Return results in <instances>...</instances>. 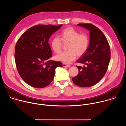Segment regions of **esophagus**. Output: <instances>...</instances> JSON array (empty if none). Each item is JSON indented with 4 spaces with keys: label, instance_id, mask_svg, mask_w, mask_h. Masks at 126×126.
Returning a JSON list of instances; mask_svg holds the SVG:
<instances>
[{
    "label": "esophagus",
    "instance_id": "obj_1",
    "mask_svg": "<svg viewBox=\"0 0 126 126\" xmlns=\"http://www.w3.org/2000/svg\"><path fill=\"white\" fill-rule=\"evenodd\" d=\"M62 65H63V66L64 67H70V65H67V64H64V63H63V64H62Z\"/></svg>",
    "mask_w": 126,
    "mask_h": 126
}]
</instances>
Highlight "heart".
Returning <instances> with one entry per match:
<instances>
[{
    "mask_svg": "<svg viewBox=\"0 0 126 126\" xmlns=\"http://www.w3.org/2000/svg\"><path fill=\"white\" fill-rule=\"evenodd\" d=\"M59 37H54L50 41V45L53 50L56 53L60 52L62 42H69L68 51L63 52L55 57L57 61L69 64L74 60L77 55L81 56L87 50L90 43L88 35L86 33H80L79 31L72 27H68L59 34Z\"/></svg>",
    "mask_w": 126,
    "mask_h": 126,
    "instance_id": "b5f03b06",
    "label": "heart"
}]
</instances>
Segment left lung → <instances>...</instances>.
<instances>
[{"mask_svg": "<svg viewBox=\"0 0 126 126\" xmlns=\"http://www.w3.org/2000/svg\"><path fill=\"white\" fill-rule=\"evenodd\" d=\"M90 31V43L86 52L77 60L83 67L77 76L72 78L74 83L81 87H89L98 83L105 75L111 57L110 46L103 32L91 24H78Z\"/></svg>", "mask_w": 126, "mask_h": 126, "instance_id": "1", "label": "left lung"}]
</instances>
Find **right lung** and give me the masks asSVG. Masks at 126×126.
Wrapping results in <instances>:
<instances>
[{"label": "right lung", "mask_w": 126, "mask_h": 126, "mask_svg": "<svg viewBox=\"0 0 126 126\" xmlns=\"http://www.w3.org/2000/svg\"><path fill=\"white\" fill-rule=\"evenodd\" d=\"M62 26L36 25L26 30L17 41L15 60L18 73L28 85L36 88L49 85L60 62L49 60L52 52L48 43L53 33Z\"/></svg>", "instance_id": "obj_1"}]
</instances>
